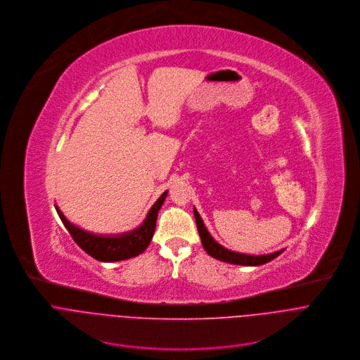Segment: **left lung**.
<instances>
[{"instance_id": "8db88e82", "label": "left lung", "mask_w": 360, "mask_h": 360, "mask_svg": "<svg viewBox=\"0 0 360 360\" xmlns=\"http://www.w3.org/2000/svg\"><path fill=\"white\" fill-rule=\"evenodd\" d=\"M194 211V219H195V224H197V230L201 238V244L204 247V250L207 251V254L215 259L223 261V262H229V264H234V265H244V266H257V265H262L266 264L269 261H272L274 258H276L279 254H282L285 251V248L271 252V254H261V255H254V254H244V252H237L233 250L226 248L224 245H221L219 241H215L212 238V236L208 233V230L204 226L202 219L200 217V214L197 211V208H193Z\"/></svg>"}]
</instances>
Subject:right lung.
Segmentation results:
<instances>
[{"instance_id": "obj_1", "label": "right lung", "mask_w": 360, "mask_h": 360, "mask_svg": "<svg viewBox=\"0 0 360 360\" xmlns=\"http://www.w3.org/2000/svg\"><path fill=\"white\" fill-rule=\"evenodd\" d=\"M167 193L169 191L166 190L156 200V202L150 207L146 219L143 220V223L139 227L126 233H119V234L91 233L74 223H70L56 204H55V210L59 215V219L62 220L65 229L69 231L72 238L75 240V243L86 254H89L91 257L102 262H116V261H123V259L137 257L149 247L155 234L159 210L162 208L167 197Z\"/></svg>"}]
</instances>
